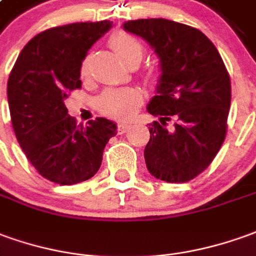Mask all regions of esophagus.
Returning a JSON list of instances; mask_svg holds the SVG:
<instances>
[{
    "mask_svg": "<svg viewBox=\"0 0 256 256\" xmlns=\"http://www.w3.org/2000/svg\"><path fill=\"white\" fill-rule=\"evenodd\" d=\"M117 126H118V132H120V134H124V132L128 131V128H130L131 125L126 124V122H120Z\"/></svg>",
    "mask_w": 256,
    "mask_h": 256,
    "instance_id": "esophagus-1",
    "label": "esophagus"
}]
</instances>
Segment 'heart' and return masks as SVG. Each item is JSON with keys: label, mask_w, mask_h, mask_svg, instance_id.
<instances>
[{"label": "heart", "mask_w": 256, "mask_h": 256, "mask_svg": "<svg viewBox=\"0 0 256 256\" xmlns=\"http://www.w3.org/2000/svg\"><path fill=\"white\" fill-rule=\"evenodd\" d=\"M110 46L121 58V61L126 66L132 62H140L144 57V46L138 38L125 32H117L110 37ZM89 72L88 60H84L80 66L82 76H86ZM144 102L142 93L136 89H112L103 93V96L98 100V108L100 112L117 120H126L136 111Z\"/></svg>", "instance_id": "obj_1"}]
</instances>
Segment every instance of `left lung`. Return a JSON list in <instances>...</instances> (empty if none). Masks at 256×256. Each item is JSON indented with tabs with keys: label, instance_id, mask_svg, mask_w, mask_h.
Instances as JSON below:
<instances>
[{
	"label": "left lung",
	"instance_id": "left-lung-1",
	"mask_svg": "<svg viewBox=\"0 0 256 256\" xmlns=\"http://www.w3.org/2000/svg\"><path fill=\"white\" fill-rule=\"evenodd\" d=\"M124 29L150 44L162 75L148 112L146 167L166 182H186L213 162L223 145L232 84L214 44L198 29L168 19L128 20Z\"/></svg>",
	"mask_w": 256,
	"mask_h": 256
}]
</instances>
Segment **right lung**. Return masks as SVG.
I'll return each instance as SVG.
<instances>
[{
	"mask_svg": "<svg viewBox=\"0 0 256 256\" xmlns=\"http://www.w3.org/2000/svg\"><path fill=\"white\" fill-rule=\"evenodd\" d=\"M110 20L79 22L38 33L20 51L8 79V104L18 142L44 178L74 185L98 172L117 125L106 118L76 125L64 100L80 88V66Z\"/></svg>",
	"mask_w": 256,
	"mask_h": 256,
	"instance_id": "right-lung-1",
	"label": "right lung"
}]
</instances>
